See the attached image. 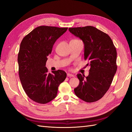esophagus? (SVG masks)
I'll use <instances>...</instances> for the list:
<instances>
[{"label":"esophagus","instance_id":"34e87169","mask_svg":"<svg viewBox=\"0 0 132 132\" xmlns=\"http://www.w3.org/2000/svg\"><path fill=\"white\" fill-rule=\"evenodd\" d=\"M67 77H74V75L68 73V74H67Z\"/></svg>","mask_w":132,"mask_h":132}]
</instances>
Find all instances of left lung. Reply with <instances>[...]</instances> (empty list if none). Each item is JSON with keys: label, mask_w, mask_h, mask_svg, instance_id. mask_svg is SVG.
I'll use <instances>...</instances> for the list:
<instances>
[{"label": "left lung", "mask_w": 132, "mask_h": 132, "mask_svg": "<svg viewBox=\"0 0 132 132\" xmlns=\"http://www.w3.org/2000/svg\"><path fill=\"white\" fill-rule=\"evenodd\" d=\"M69 30L84 43V59L90 66L87 77L77 75L80 82L74 93L85 102L97 101L109 89L116 73V48L109 36L95 27H70Z\"/></svg>", "instance_id": "1"}]
</instances>
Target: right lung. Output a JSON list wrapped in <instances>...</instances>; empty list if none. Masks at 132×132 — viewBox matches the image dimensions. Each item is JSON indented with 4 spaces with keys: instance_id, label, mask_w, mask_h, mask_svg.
Returning <instances> with one entry per match:
<instances>
[{
    "instance_id": "1",
    "label": "right lung",
    "mask_w": 132,
    "mask_h": 132,
    "mask_svg": "<svg viewBox=\"0 0 132 132\" xmlns=\"http://www.w3.org/2000/svg\"><path fill=\"white\" fill-rule=\"evenodd\" d=\"M68 27L40 26L23 37L18 53L19 75L23 90L30 99L41 104L56 97L58 86L67 74L58 70L48 73L46 67L57 39Z\"/></svg>"
}]
</instances>
